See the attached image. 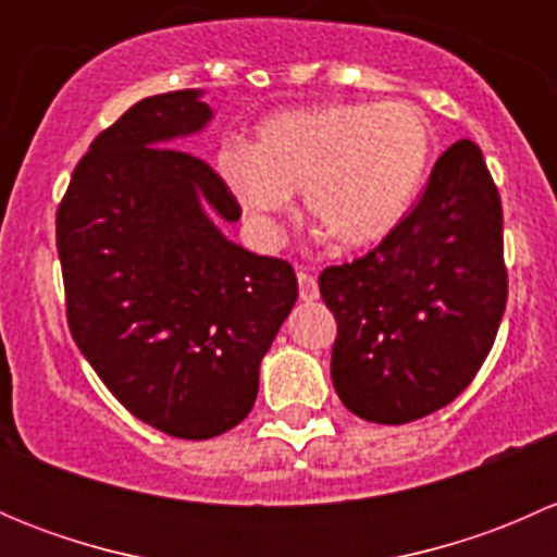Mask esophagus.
<instances>
[{"label": "esophagus", "instance_id": "34e87169", "mask_svg": "<svg viewBox=\"0 0 557 557\" xmlns=\"http://www.w3.org/2000/svg\"><path fill=\"white\" fill-rule=\"evenodd\" d=\"M296 277H299V296H301V301H314L320 296V290H318V280L312 277L310 272H307V269H299V274H296Z\"/></svg>", "mask_w": 557, "mask_h": 557}]
</instances>
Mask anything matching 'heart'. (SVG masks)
<instances>
[{
	"label": "heart",
	"instance_id": "b5f03b06",
	"mask_svg": "<svg viewBox=\"0 0 557 557\" xmlns=\"http://www.w3.org/2000/svg\"><path fill=\"white\" fill-rule=\"evenodd\" d=\"M434 156V126L418 104L329 102L269 115L252 148L218 153V172L263 237L305 190L314 226L342 250H361L407 221Z\"/></svg>",
	"mask_w": 557,
	"mask_h": 557
}]
</instances>
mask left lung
<instances>
[{"mask_svg": "<svg viewBox=\"0 0 557 557\" xmlns=\"http://www.w3.org/2000/svg\"><path fill=\"white\" fill-rule=\"evenodd\" d=\"M507 288L502 196L482 150L458 139L391 237L320 272L342 404L383 425L447 407L485 363Z\"/></svg>", "mask_w": 557, "mask_h": 557, "instance_id": "1", "label": "left lung"}]
</instances>
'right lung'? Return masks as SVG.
<instances>
[{"mask_svg":"<svg viewBox=\"0 0 557 557\" xmlns=\"http://www.w3.org/2000/svg\"><path fill=\"white\" fill-rule=\"evenodd\" d=\"M207 121L190 88L128 107L77 161L55 210L72 339L134 418L177 440L243 423L299 296L288 261L218 232L212 212L243 215L221 174L170 148Z\"/></svg>","mask_w":557,"mask_h":557,"instance_id":"obj_1","label":"right lung"}]
</instances>
